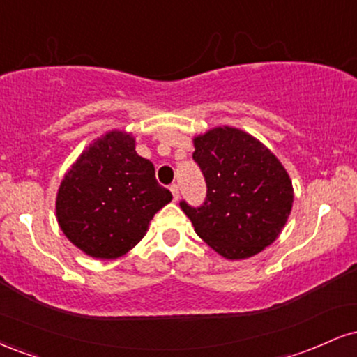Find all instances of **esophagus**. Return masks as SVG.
Segmentation results:
<instances>
[{
    "instance_id": "1",
    "label": "esophagus",
    "mask_w": 357,
    "mask_h": 357,
    "mask_svg": "<svg viewBox=\"0 0 357 357\" xmlns=\"http://www.w3.org/2000/svg\"><path fill=\"white\" fill-rule=\"evenodd\" d=\"M169 190H171V192H173L174 202H178V199H179V186H178V184H171Z\"/></svg>"
}]
</instances>
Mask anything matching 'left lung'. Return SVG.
Listing matches in <instances>:
<instances>
[{"label": "left lung", "mask_w": 357, "mask_h": 357, "mask_svg": "<svg viewBox=\"0 0 357 357\" xmlns=\"http://www.w3.org/2000/svg\"><path fill=\"white\" fill-rule=\"evenodd\" d=\"M192 159L206 181V199L179 203L204 243L228 260L250 258L285 227L294 188L275 154L243 130L215 127L192 139Z\"/></svg>", "instance_id": "8db88e82"}]
</instances>
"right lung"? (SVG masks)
Listing matches in <instances>:
<instances>
[{
  "mask_svg": "<svg viewBox=\"0 0 357 357\" xmlns=\"http://www.w3.org/2000/svg\"><path fill=\"white\" fill-rule=\"evenodd\" d=\"M173 199L136 141L110 130L90 144L61 179L56 220L61 231L93 258L122 257L146 235L153 216Z\"/></svg>",
  "mask_w": 357,
  "mask_h": 357,
  "instance_id": "obj_1",
  "label": "right lung"
}]
</instances>
